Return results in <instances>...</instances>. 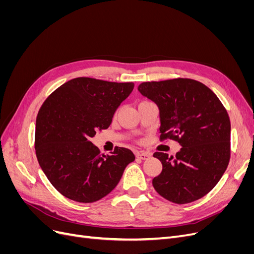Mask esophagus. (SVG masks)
<instances>
[{"label": "esophagus", "mask_w": 254, "mask_h": 254, "mask_svg": "<svg viewBox=\"0 0 254 254\" xmlns=\"http://www.w3.org/2000/svg\"><path fill=\"white\" fill-rule=\"evenodd\" d=\"M135 157L141 159V160H147L150 158V153L144 152V151H137V152H135Z\"/></svg>", "instance_id": "obj_1"}]
</instances>
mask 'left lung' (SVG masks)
I'll use <instances>...</instances> for the list:
<instances>
[{
	"label": "left lung",
	"instance_id": "left-lung-1",
	"mask_svg": "<svg viewBox=\"0 0 254 254\" xmlns=\"http://www.w3.org/2000/svg\"><path fill=\"white\" fill-rule=\"evenodd\" d=\"M137 91L158 106L161 140L181 145L175 157L155 152L162 172L152 186L175 203H189L216 186L230 159L229 115L218 97L203 83L176 78L143 82Z\"/></svg>",
	"mask_w": 254,
	"mask_h": 254
}]
</instances>
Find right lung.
<instances>
[{
  "instance_id": "right-lung-1",
  "label": "right lung",
  "mask_w": 254,
  "mask_h": 254,
  "mask_svg": "<svg viewBox=\"0 0 254 254\" xmlns=\"http://www.w3.org/2000/svg\"><path fill=\"white\" fill-rule=\"evenodd\" d=\"M133 82L89 77L66 81L43 103L36 120L35 149L41 170L60 194L77 202H94L118 186L131 150L115 147L102 155L90 141L107 129Z\"/></svg>"
}]
</instances>
